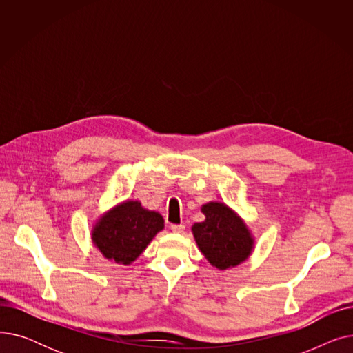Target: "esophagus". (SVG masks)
Wrapping results in <instances>:
<instances>
[{
	"label": "esophagus",
	"instance_id": "obj_1",
	"mask_svg": "<svg viewBox=\"0 0 353 353\" xmlns=\"http://www.w3.org/2000/svg\"><path fill=\"white\" fill-rule=\"evenodd\" d=\"M170 229L174 233H183L184 232V225H172Z\"/></svg>",
	"mask_w": 353,
	"mask_h": 353
}]
</instances>
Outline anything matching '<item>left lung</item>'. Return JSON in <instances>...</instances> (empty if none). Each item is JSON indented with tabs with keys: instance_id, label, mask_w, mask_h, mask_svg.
<instances>
[{
	"instance_id": "1",
	"label": "left lung",
	"mask_w": 353,
	"mask_h": 353,
	"mask_svg": "<svg viewBox=\"0 0 353 353\" xmlns=\"http://www.w3.org/2000/svg\"><path fill=\"white\" fill-rule=\"evenodd\" d=\"M205 220L192 226L199 250L208 262L226 270L242 265L254 249V237L246 221L221 201L201 206Z\"/></svg>"
}]
</instances>
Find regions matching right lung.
Returning <instances> with one entry per match:
<instances>
[{
  "mask_svg": "<svg viewBox=\"0 0 353 353\" xmlns=\"http://www.w3.org/2000/svg\"><path fill=\"white\" fill-rule=\"evenodd\" d=\"M163 229L164 219L159 212L143 208L139 200H124L96 220L91 242L107 261L127 266Z\"/></svg>",
  "mask_w": 353,
  "mask_h": 353,
  "instance_id": "right-lung-1",
  "label": "right lung"
}]
</instances>
